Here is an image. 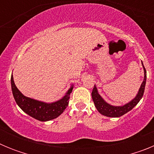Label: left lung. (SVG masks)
Masks as SVG:
<instances>
[{"mask_svg": "<svg viewBox=\"0 0 154 154\" xmlns=\"http://www.w3.org/2000/svg\"><path fill=\"white\" fill-rule=\"evenodd\" d=\"M142 65L144 70V78L142 84L140 85V88L139 89V91L135 98L132 99L130 102L126 103V104L123 105V106H116L109 104L99 95L96 85H94L93 90L92 92V98L94 102V104H95V106L97 109L99 113H101L102 115L105 116H108V117H119V116H122L123 115L126 114V112L130 111L133 107H135L137 106V103L140 102V100L142 99L143 96L146 81V71L144 68L143 62Z\"/></svg>", "mask_w": 154, "mask_h": 154, "instance_id": "left-lung-1", "label": "left lung"}]
</instances>
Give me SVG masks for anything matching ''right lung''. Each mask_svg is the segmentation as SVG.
<instances>
[{"label":"right lung","instance_id":"add662e5","mask_svg":"<svg viewBox=\"0 0 154 154\" xmlns=\"http://www.w3.org/2000/svg\"><path fill=\"white\" fill-rule=\"evenodd\" d=\"M11 82L12 93L17 106L25 113L42 122L55 119L64 112L69 105L70 94L73 89V85H72L62 99L54 103H48L24 96L14 84L13 75L11 78Z\"/></svg>","mask_w":154,"mask_h":154}]
</instances>
